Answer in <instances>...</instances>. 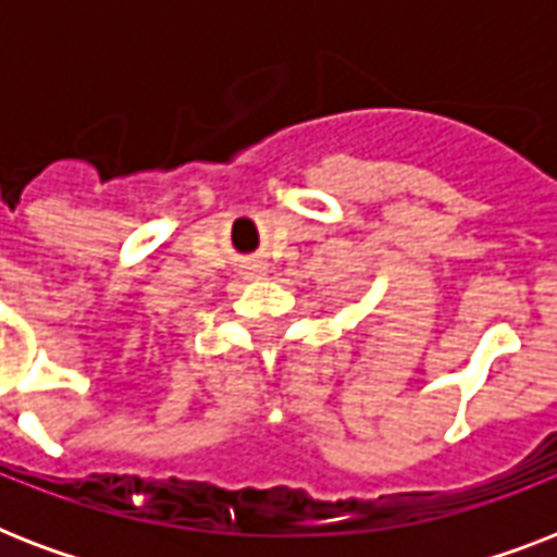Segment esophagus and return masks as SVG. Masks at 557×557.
Returning <instances> with one entry per match:
<instances>
[{"mask_svg":"<svg viewBox=\"0 0 557 557\" xmlns=\"http://www.w3.org/2000/svg\"><path fill=\"white\" fill-rule=\"evenodd\" d=\"M269 274V269L262 265V262H245L243 265V277L245 280H262Z\"/></svg>","mask_w":557,"mask_h":557,"instance_id":"esophagus-1","label":"esophagus"}]
</instances>
